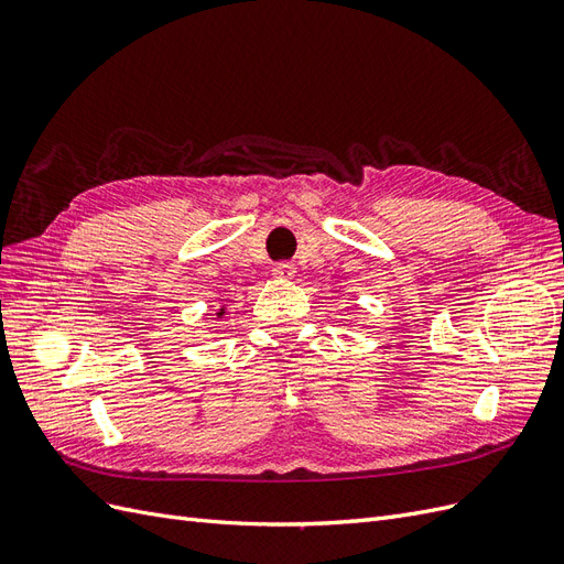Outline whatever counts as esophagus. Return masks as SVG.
<instances>
[{
	"label": "esophagus",
	"mask_w": 564,
	"mask_h": 564,
	"mask_svg": "<svg viewBox=\"0 0 564 564\" xmlns=\"http://www.w3.org/2000/svg\"><path fill=\"white\" fill-rule=\"evenodd\" d=\"M272 275H275L278 280H292L296 275V268H294V263L282 261V263H278L275 268H272Z\"/></svg>",
	"instance_id": "obj_1"
}]
</instances>
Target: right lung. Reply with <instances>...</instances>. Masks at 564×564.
<instances>
[{
    "label": "right lung",
    "mask_w": 564,
    "mask_h": 564,
    "mask_svg": "<svg viewBox=\"0 0 564 564\" xmlns=\"http://www.w3.org/2000/svg\"><path fill=\"white\" fill-rule=\"evenodd\" d=\"M216 315H218V317H220V315H224V308H220V313H216Z\"/></svg>",
    "instance_id": "add662e5"
}]
</instances>
